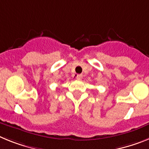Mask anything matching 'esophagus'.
Returning <instances> with one entry per match:
<instances>
[{
	"label": "esophagus",
	"mask_w": 149,
	"mask_h": 149,
	"mask_svg": "<svg viewBox=\"0 0 149 149\" xmlns=\"http://www.w3.org/2000/svg\"><path fill=\"white\" fill-rule=\"evenodd\" d=\"M82 77H83L82 74H77V75H76V78H77V80H81Z\"/></svg>",
	"instance_id": "obj_1"
}]
</instances>
